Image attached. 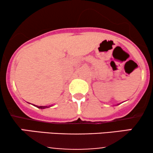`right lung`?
Instances as JSON below:
<instances>
[{
  "label": "right lung",
  "mask_w": 153,
  "mask_h": 153,
  "mask_svg": "<svg viewBox=\"0 0 153 153\" xmlns=\"http://www.w3.org/2000/svg\"><path fill=\"white\" fill-rule=\"evenodd\" d=\"M36 107H37V108H42V109H43V108H48L47 106H36Z\"/></svg>",
  "instance_id": "right-lung-1"
}]
</instances>
